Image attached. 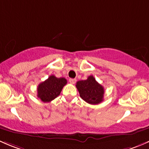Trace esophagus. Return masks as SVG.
<instances>
[{"label": "esophagus", "mask_w": 149, "mask_h": 149, "mask_svg": "<svg viewBox=\"0 0 149 149\" xmlns=\"http://www.w3.org/2000/svg\"><path fill=\"white\" fill-rule=\"evenodd\" d=\"M69 81H70V82L71 84H74L75 82H76L77 79H69Z\"/></svg>", "instance_id": "34e87169"}]
</instances>
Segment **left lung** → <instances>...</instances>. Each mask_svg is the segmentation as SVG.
Here are the masks:
<instances>
[{
    "mask_svg": "<svg viewBox=\"0 0 149 149\" xmlns=\"http://www.w3.org/2000/svg\"><path fill=\"white\" fill-rule=\"evenodd\" d=\"M81 98L92 105H97L103 100V87L100 85L93 76H89L85 80L78 81L76 84Z\"/></svg>",
    "mask_w": 149,
    "mask_h": 149,
    "instance_id": "obj_1",
    "label": "left lung"
}]
</instances>
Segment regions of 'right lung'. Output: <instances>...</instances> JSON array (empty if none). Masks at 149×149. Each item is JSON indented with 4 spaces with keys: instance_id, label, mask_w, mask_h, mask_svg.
I'll return each mask as SVG.
<instances>
[{
    "instance_id": "obj_1",
    "label": "right lung",
    "mask_w": 149,
    "mask_h": 149,
    "mask_svg": "<svg viewBox=\"0 0 149 149\" xmlns=\"http://www.w3.org/2000/svg\"><path fill=\"white\" fill-rule=\"evenodd\" d=\"M67 81L65 78H57L51 75L37 87V97L44 102H49L59 95Z\"/></svg>"
}]
</instances>
